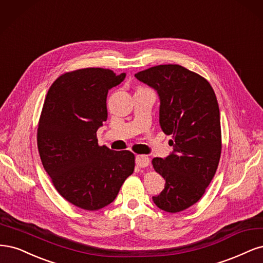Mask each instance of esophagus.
Wrapping results in <instances>:
<instances>
[{
	"label": "esophagus",
	"instance_id": "1",
	"mask_svg": "<svg viewBox=\"0 0 263 263\" xmlns=\"http://www.w3.org/2000/svg\"><path fill=\"white\" fill-rule=\"evenodd\" d=\"M135 163L139 167H147L149 165V158L146 155H137L135 156Z\"/></svg>",
	"mask_w": 263,
	"mask_h": 263
}]
</instances>
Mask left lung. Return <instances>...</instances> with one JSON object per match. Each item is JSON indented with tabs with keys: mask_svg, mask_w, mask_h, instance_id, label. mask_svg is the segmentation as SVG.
Here are the masks:
<instances>
[{
	"mask_svg": "<svg viewBox=\"0 0 263 263\" xmlns=\"http://www.w3.org/2000/svg\"><path fill=\"white\" fill-rule=\"evenodd\" d=\"M135 78L157 90L160 128L173 138V153L152 160L165 179V189L153 201L177 213L202 198L216 173L222 151L217 99L204 78L178 64L149 67Z\"/></svg>",
	"mask_w": 263,
	"mask_h": 263,
	"instance_id": "obj_1",
	"label": "left lung"
}]
</instances>
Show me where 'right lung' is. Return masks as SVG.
<instances>
[{"mask_svg":"<svg viewBox=\"0 0 263 263\" xmlns=\"http://www.w3.org/2000/svg\"><path fill=\"white\" fill-rule=\"evenodd\" d=\"M101 67L66 72L53 82L38 122L41 163L57 191L73 205L97 211L110 204L134 171V154L99 146L107 94L124 80Z\"/></svg>","mask_w":263,"mask_h":263,"instance_id":"add662e5","label":"right lung"}]
</instances>
